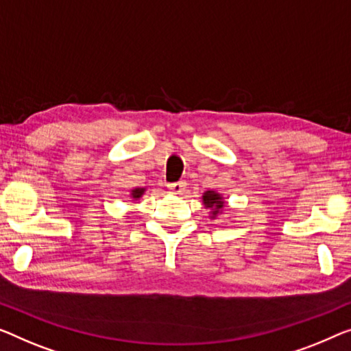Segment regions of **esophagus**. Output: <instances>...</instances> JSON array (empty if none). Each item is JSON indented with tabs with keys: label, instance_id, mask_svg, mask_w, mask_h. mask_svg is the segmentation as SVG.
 I'll use <instances>...</instances> for the list:
<instances>
[{
	"label": "esophagus",
	"instance_id": "34e87169",
	"mask_svg": "<svg viewBox=\"0 0 351 351\" xmlns=\"http://www.w3.org/2000/svg\"><path fill=\"white\" fill-rule=\"evenodd\" d=\"M169 191L173 192V193H182L186 191V181H176V182H170L169 186Z\"/></svg>",
	"mask_w": 351,
	"mask_h": 351
}]
</instances>
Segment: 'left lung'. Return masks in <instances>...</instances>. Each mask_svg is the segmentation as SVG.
Returning a JSON list of instances; mask_svg holds the SVG:
<instances>
[{
  "label": "left lung",
  "mask_w": 351,
  "mask_h": 351,
  "mask_svg": "<svg viewBox=\"0 0 351 351\" xmlns=\"http://www.w3.org/2000/svg\"><path fill=\"white\" fill-rule=\"evenodd\" d=\"M203 203H205L206 208L211 209V217L213 219L216 217L219 211H221V209L223 208L222 197L214 191H206L205 193H203Z\"/></svg>",
  "instance_id": "8db88e82"
}]
</instances>
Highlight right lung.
I'll use <instances>...</instances> for the list:
<instances>
[{"instance_id":"obj_1","label":"right lung","mask_w":351,"mask_h":351,"mask_svg":"<svg viewBox=\"0 0 351 351\" xmlns=\"http://www.w3.org/2000/svg\"><path fill=\"white\" fill-rule=\"evenodd\" d=\"M143 192H145V189H140V187H137V189L132 191V193H130V195H132V198H135V200H137V198H140V197L143 195Z\"/></svg>"}]
</instances>
